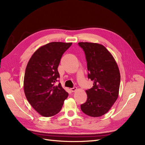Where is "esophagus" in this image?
<instances>
[{"instance_id":"1","label":"esophagus","mask_w":145,"mask_h":145,"mask_svg":"<svg viewBox=\"0 0 145 145\" xmlns=\"http://www.w3.org/2000/svg\"><path fill=\"white\" fill-rule=\"evenodd\" d=\"M77 90V88L76 87H74V88H71V91H72V92H75V91H76Z\"/></svg>"}]
</instances>
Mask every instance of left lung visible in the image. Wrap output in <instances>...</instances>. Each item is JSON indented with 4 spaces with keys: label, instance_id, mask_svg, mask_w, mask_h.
Masks as SVG:
<instances>
[{
    "label": "left lung",
    "instance_id": "8db88e82",
    "mask_svg": "<svg viewBox=\"0 0 145 145\" xmlns=\"http://www.w3.org/2000/svg\"><path fill=\"white\" fill-rule=\"evenodd\" d=\"M85 51L89 73L93 87L86 90V102L81 110L90 117H98L107 113L117 100L120 74L114 57L103 45L97 43L79 42Z\"/></svg>",
    "mask_w": 145,
    "mask_h": 145
}]
</instances>
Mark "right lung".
<instances>
[{
  "mask_svg": "<svg viewBox=\"0 0 145 145\" xmlns=\"http://www.w3.org/2000/svg\"><path fill=\"white\" fill-rule=\"evenodd\" d=\"M72 43L53 42L34 52L26 68L24 88L28 102L39 114L52 117L58 114L68 96L59 83L57 68L64 52Z\"/></svg>",
  "mask_w": 145,
  "mask_h": 145,
  "instance_id": "right-lung-1",
  "label": "right lung"
}]
</instances>
